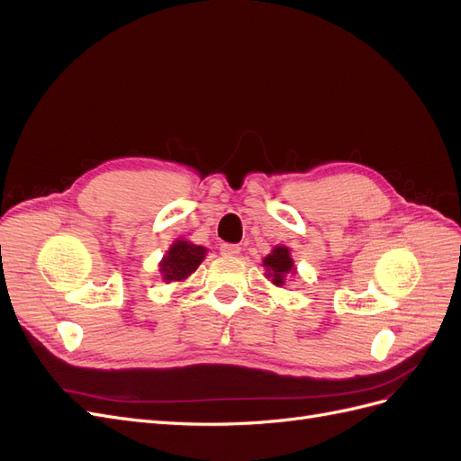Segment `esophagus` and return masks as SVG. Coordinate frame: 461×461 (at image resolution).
<instances>
[{"label":"esophagus","mask_w":461,"mask_h":461,"mask_svg":"<svg viewBox=\"0 0 461 461\" xmlns=\"http://www.w3.org/2000/svg\"><path fill=\"white\" fill-rule=\"evenodd\" d=\"M221 254L222 256H239L240 246L239 244H221Z\"/></svg>","instance_id":"34e87169"}]
</instances>
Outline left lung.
Listing matches in <instances>:
<instances>
[{
    "label": "left lung",
    "instance_id": "left-lung-1",
    "mask_svg": "<svg viewBox=\"0 0 461 461\" xmlns=\"http://www.w3.org/2000/svg\"><path fill=\"white\" fill-rule=\"evenodd\" d=\"M265 276L271 278L275 286H283L290 276L296 275V265L294 259L290 256V248L286 246H275L269 256H265L263 261Z\"/></svg>",
    "mask_w": 461,
    "mask_h": 461
}]
</instances>
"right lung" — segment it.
Here are the masks:
<instances>
[{
    "mask_svg": "<svg viewBox=\"0 0 461 461\" xmlns=\"http://www.w3.org/2000/svg\"><path fill=\"white\" fill-rule=\"evenodd\" d=\"M205 254L207 248L192 244L185 239H176L159 261L161 278L165 283L185 281L188 275L200 267V263L205 259Z\"/></svg>",
    "mask_w": 461,
    "mask_h": 461,
    "instance_id": "1",
    "label": "right lung"
}]
</instances>
